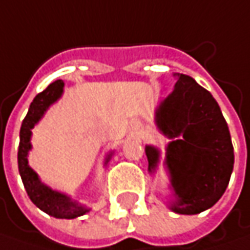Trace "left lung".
I'll use <instances>...</instances> for the list:
<instances>
[{
  "label": "left lung",
  "mask_w": 250,
  "mask_h": 250,
  "mask_svg": "<svg viewBox=\"0 0 250 250\" xmlns=\"http://www.w3.org/2000/svg\"><path fill=\"white\" fill-rule=\"evenodd\" d=\"M173 91L155 109V125L167 137L165 165L170 175L168 207L193 215L221 199L233 169V146L217 101L189 75L173 74ZM148 172L161 161L157 146H146Z\"/></svg>",
  "instance_id": "left-lung-1"
}]
</instances>
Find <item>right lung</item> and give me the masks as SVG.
Returning <instances> with one entry per match:
<instances>
[{
    "label": "right lung",
    "instance_id": "add662e5",
    "mask_svg": "<svg viewBox=\"0 0 250 250\" xmlns=\"http://www.w3.org/2000/svg\"><path fill=\"white\" fill-rule=\"evenodd\" d=\"M64 92V82L57 80L49 86L36 95L33 102L29 106L26 117L23 119L19 133V149H18V168L19 175L22 178L23 186L26 189L27 196L32 203L39 207L42 211L49 214L54 218H65L72 220L81 217L89 211L91 208L86 204H81L77 200H72L68 194L61 193L59 190L51 189L50 186L44 185L39 175L29 167V152L32 149V128L42 120L44 113L49 110L51 104H54ZM114 151H110L104 158V167H106L113 155Z\"/></svg>",
    "mask_w": 250,
    "mask_h": 250
}]
</instances>
